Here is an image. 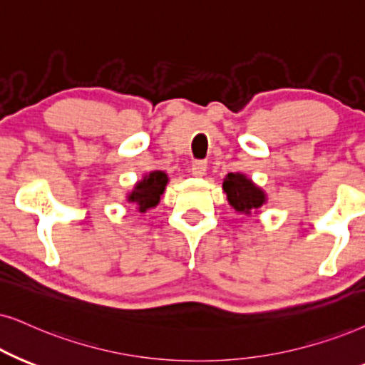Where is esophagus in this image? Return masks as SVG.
<instances>
[{
    "mask_svg": "<svg viewBox=\"0 0 365 365\" xmlns=\"http://www.w3.org/2000/svg\"><path fill=\"white\" fill-rule=\"evenodd\" d=\"M207 172V161H193L192 163V175L193 177H204Z\"/></svg>",
    "mask_w": 365,
    "mask_h": 365,
    "instance_id": "1",
    "label": "esophagus"
}]
</instances>
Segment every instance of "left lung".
Returning <instances> with one entry per match:
<instances>
[{
  "label": "left lung",
  "instance_id": "8db88e82",
  "mask_svg": "<svg viewBox=\"0 0 365 365\" xmlns=\"http://www.w3.org/2000/svg\"><path fill=\"white\" fill-rule=\"evenodd\" d=\"M222 188L227 193L229 204L239 214L251 215L252 212L256 214L266 204V193L242 173H227V177L224 178Z\"/></svg>",
  "mask_w": 365,
  "mask_h": 365
}]
</instances>
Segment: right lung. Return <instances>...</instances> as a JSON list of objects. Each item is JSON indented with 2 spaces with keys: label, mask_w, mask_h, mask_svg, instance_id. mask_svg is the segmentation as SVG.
Instances as JSON below:
<instances>
[{
  "label": "right lung",
  "mask_w": 365,
  "mask_h": 365,
  "mask_svg": "<svg viewBox=\"0 0 365 365\" xmlns=\"http://www.w3.org/2000/svg\"><path fill=\"white\" fill-rule=\"evenodd\" d=\"M168 183V175L160 170H155L143 177L141 182H138L133 192L128 195V202L138 205V210L145 214L146 210L153 209L160 204V198L163 195L165 187Z\"/></svg>",
  "instance_id": "right-lung-1"
}]
</instances>
